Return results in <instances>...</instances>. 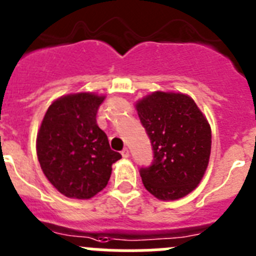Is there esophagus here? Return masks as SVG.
I'll return each mask as SVG.
<instances>
[{
  "label": "esophagus",
  "instance_id": "1",
  "mask_svg": "<svg viewBox=\"0 0 256 256\" xmlns=\"http://www.w3.org/2000/svg\"><path fill=\"white\" fill-rule=\"evenodd\" d=\"M121 154H122L124 158H128V156H130V152H128V148H125L122 152H121Z\"/></svg>",
  "mask_w": 256,
  "mask_h": 256
}]
</instances>
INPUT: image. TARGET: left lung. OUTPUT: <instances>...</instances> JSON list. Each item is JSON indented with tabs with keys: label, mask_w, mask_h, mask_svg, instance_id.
I'll use <instances>...</instances> for the list:
<instances>
[{
	"label": "left lung",
	"mask_w": 256,
	"mask_h": 256,
	"mask_svg": "<svg viewBox=\"0 0 256 256\" xmlns=\"http://www.w3.org/2000/svg\"><path fill=\"white\" fill-rule=\"evenodd\" d=\"M135 108L154 153L153 164L140 170L144 188L160 200L186 196L200 184L210 158L206 114L191 96L176 92H153Z\"/></svg>",
	"instance_id": "obj_1"
}]
</instances>
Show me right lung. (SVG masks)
<instances>
[{"label": "right lung", "mask_w": 256, "mask_h": 256, "mask_svg": "<svg viewBox=\"0 0 256 256\" xmlns=\"http://www.w3.org/2000/svg\"><path fill=\"white\" fill-rule=\"evenodd\" d=\"M104 96L80 92L57 98L36 134V156L47 180L62 195L90 199L107 186L121 154L96 125Z\"/></svg>", "instance_id": "obj_1"}]
</instances>
